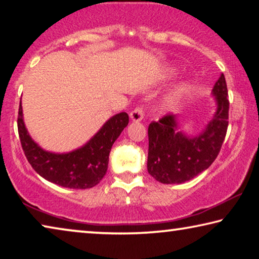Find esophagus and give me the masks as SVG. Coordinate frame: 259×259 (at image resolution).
Wrapping results in <instances>:
<instances>
[{
  "instance_id": "1",
  "label": "esophagus",
  "mask_w": 259,
  "mask_h": 259,
  "mask_svg": "<svg viewBox=\"0 0 259 259\" xmlns=\"http://www.w3.org/2000/svg\"><path fill=\"white\" fill-rule=\"evenodd\" d=\"M144 117V109L142 106L136 107L134 111L130 112V119L133 120L134 122H139L142 121Z\"/></svg>"
}]
</instances>
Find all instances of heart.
Returning a JSON list of instances; mask_svg holds the SVG:
<instances>
[{
    "mask_svg": "<svg viewBox=\"0 0 259 259\" xmlns=\"http://www.w3.org/2000/svg\"><path fill=\"white\" fill-rule=\"evenodd\" d=\"M179 96H181V93H176L174 96H171V97H170V98L168 99V104H172V103L176 102Z\"/></svg>",
    "mask_w": 259,
    "mask_h": 259,
    "instance_id": "obj_1",
    "label": "heart"
}]
</instances>
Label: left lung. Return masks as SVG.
Listing matches in <instances>:
<instances>
[{"label":"left lung","instance_id":"obj_1","mask_svg":"<svg viewBox=\"0 0 259 259\" xmlns=\"http://www.w3.org/2000/svg\"><path fill=\"white\" fill-rule=\"evenodd\" d=\"M213 117L198 136L178 130L175 115L148 125V174L162 184H182L198 176L216 160L229 125L230 102L224 74L214 83Z\"/></svg>","mask_w":259,"mask_h":259}]
</instances>
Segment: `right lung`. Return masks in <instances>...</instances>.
Wrapping results in <instances>:
<instances>
[{"label":"right lung","mask_w":259,"mask_h":259,"mask_svg":"<svg viewBox=\"0 0 259 259\" xmlns=\"http://www.w3.org/2000/svg\"><path fill=\"white\" fill-rule=\"evenodd\" d=\"M17 122L21 147L35 171L56 185L85 190L106 175L109 152L128 125L129 115L122 112L112 116L85 145L68 153L48 152L34 142L24 123L21 102Z\"/></svg>","instance_id":"add662e5"}]
</instances>
